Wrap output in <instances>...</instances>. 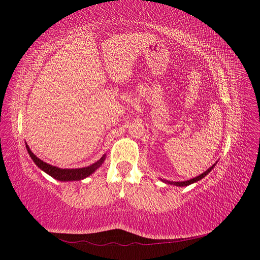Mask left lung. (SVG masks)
Masks as SVG:
<instances>
[{
  "instance_id": "8db88e82",
  "label": "left lung",
  "mask_w": 260,
  "mask_h": 260,
  "mask_svg": "<svg viewBox=\"0 0 260 260\" xmlns=\"http://www.w3.org/2000/svg\"><path fill=\"white\" fill-rule=\"evenodd\" d=\"M216 164L217 162H215L214 165H212L211 167H209L206 171H204L202 175H200V176H198V177H195V178H193V179H190V180H186V181H168V180H165V179H160L162 182H165V183H167V184H172V185H176V186H186V185H190V184H192V183H195V182H198V181H200V180H202L203 178H205L209 172L214 169V167L216 166Z\"/></svg>"
}]
</instances>
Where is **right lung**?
Returning a JSON list of instances; mask_svg holds the SVG:
<instances>
[{
  "label": "right lung",
  "instance_id": "1",
  "mask_svg": "<svg viewBox=\"0 0 260 260\" xmlns=\"http://www.w3.org/2000/svg\"><path fill=\"white\" fill-rule=\"evenodd\" d=\"M26 148L28 151V154L31 157V159L34 160V162L37 165V166L40 168L42 171H44L45 174H48L49 176H51L52 178L56 179L58 181H79V180H83L86 177H89L90 175H92L96 169H99L102 166V164L104 162L105 158H106V154H104L98 161L90 165V166H88V167L75 168V169L65 168L64 169V168H59V167H56V166H52V165L41 160L40 158H39V157H37L32 152H31V149H30V147L28 146L27 143H26Z\"/></svg>",
  "mask_w": 260,
  "mask_h": 260
}]
</instances>
